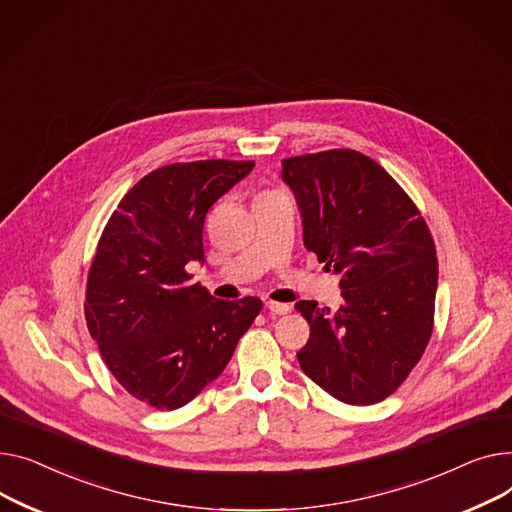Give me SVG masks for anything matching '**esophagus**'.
Wrapping results in <instances>:
<instances>
[{
	"mask_svg": "<svg viewBox=\"0 0 512 512\" xmlns=\"http://www.w3.org/2000/svg\"><path fill=\"white\" fill-rule=\"evenodd\" d=\"M266 310L270 314H277V316H285L291 312L289 304H279V302H266Z\"/></svg>",
	"mask_w": 512,
	"mask_h": 512,
	"instance_id": "obj_1",
	"label": "esophagus"
}]
</instances>
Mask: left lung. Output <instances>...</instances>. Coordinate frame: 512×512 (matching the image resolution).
I'll use <instances>...</instances> for the list:
<instances>
[{
	"label": "left lung",
	"mask_w": 512,
	"mask_h": 512,
	"mask_svg": "<svg viewBox=\"0 0 512 512\" xmlns=\"http://www.w3.org/2000/svg\"><path fill=\"white\" fill-rule=\"evenodd\" d=\"M304 246L341 277L337 310L295 304L310 324L299 366L349 405L403 384L432 335L438 260L426 221L376 161L349 148L283 159Z\"/></svg>",
	"instance_id": "8db88e82"
}]
</instances>
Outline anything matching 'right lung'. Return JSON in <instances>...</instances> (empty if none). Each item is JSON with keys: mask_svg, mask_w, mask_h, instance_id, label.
<instances>
[{"mask_svg": "<svg viewBox=\"0 0 512 512\" xmlns=\"http://www.w3.org/2000/svg\"><path fill=\"white\" fill-rule=\"evenodd\" d=\"M252 169L223 159L161 167L122 198L101 235L86 324L111 374L146 405L190 403L221 376L262 310L258 297L225 302L186 273V264H204L208 208Z\"/></svg>", "mask_w": 512, "mask_h": 512, "instance_id": "right-lung-1", "label": "right lung"}]
</instances>
